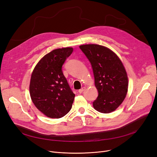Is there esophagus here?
I'll return each instance as SVG.
<instances>
[{
    "label": "esophagus",
    "mask_w": 157,
    "mask_h": 157,
    "mask_svg": "<svg viewBox=\"0 0 157 157\" xmlns=\"http://www.w3.org/2000/svg\"><path fill=\"white\" fill-rule=\"evenodd\" d=\"M85 89H86V88L85 87H82L81 89H79V90H78V92L79 93H82V92H83L85 90Z\"/></svg>",
    "instance_id": "34e87169"
}]
</instances>
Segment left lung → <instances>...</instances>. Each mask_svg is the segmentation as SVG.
<instances>
[{"label":"left lung","mask_w":157,"mask_h":157,"mask_svg":"<svg viewBox=\"0 0 157 157\" xmlns=\"http://www.w3.org/2000/svg\"><path fill=\"white\" fill-rule=\"evenodd\" d=\"M91 63L98 95L94 101L95 110L109 113L124 101L128 91V77L119 57L110 49L98 44L79 46Z\"/></svg>","instance_id":"8db88e82"}]
</instances>
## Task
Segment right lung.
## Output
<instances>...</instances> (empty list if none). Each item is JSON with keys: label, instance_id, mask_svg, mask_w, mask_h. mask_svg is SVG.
<instances>
[{"label": "right lung", "instance_id": "obj_1", "mask_svg": "<svg viewBox=\"0 0 157 157\" xmlns=\"http://www.w3.org/2000/svg\"><path fill=\"white\" fill-rule=\"evenodd\" d=\"M72 48L54 49L37 63L31 75L30 95L36 108L52 118L64 117L71 110L74 94L62 71Z\"/></svg>", "mask_w": 157, "mask_h": 157}]
</instances>
